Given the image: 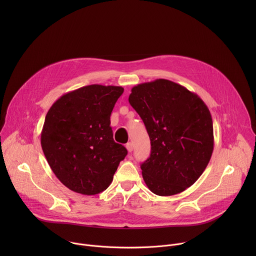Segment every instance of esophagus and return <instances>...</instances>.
I'll return each instance as SVG.
<instances>
[{
    "mask_svg": "<svg viewBox=\"0 0 256 256\" xmlns=\"http://www.w3.org/2000/svg\"><path fill=\"white\" fill-rule=\"evenodd\" d=\"M126 147V150H128L130 153V152H132V150H134V146H132V142H128Z\"/></svg>",
    "mask_w": 256,
    "mask_h": 256,
    "instance_id": "obj_1",
    "label": "esophagus"
}]
</instances>
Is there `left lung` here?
<instances>
[{"instance_id": "left-lung-1", "label": "left lung", "mask_w": 256, "mask_h": 256, "mask_svg": "<svg viewBox=\"0 0 256 256\" xmlns=\"http://www.w3.org/2000/svg\"><path fill=\"white\" fill-rule=\"evenodd\" d=\"M130 105L142 120L151 154L142 165L149 190L161 196L192 186L214 150V130L206 103L194 92L165 79L132 88Z\"/></svg>"}]
</instances>
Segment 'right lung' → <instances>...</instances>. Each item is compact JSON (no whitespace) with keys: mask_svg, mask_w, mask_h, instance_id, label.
I'll return each instance as SVG.
<instances>
[{"mask_svg":"<svg viewBox=\"0 0 256 256\" xmlns=\"http://www.w3.org/2000/svg\"><path fill=\"white\" fill-rule=\"evenodd\" d=\"M120 86L89 85L60 96L50 108L42 148L58 179L68 190L97 194L112 182L128 154L114 140L110 114Z\"/></svg>","mask_w":256,"mask_h":256,"instance_id":"1","label":"right lung"}]
</instances>
